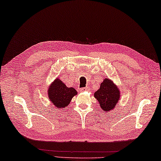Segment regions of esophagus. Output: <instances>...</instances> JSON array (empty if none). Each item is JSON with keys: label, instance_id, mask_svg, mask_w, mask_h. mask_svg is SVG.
Here are the masks:
<instances>
[{"label": "esophagus", "instance_id": "obj_1", "mask_svg": "<svg viewBox=\"0 0 161 161\" xmlns=\"http://www.w3.org/2000/svg\"><path fill=\"white\" fill-rule=\"evenodd\" d=\"M90 91V87H82V88L80 89L81 92H84V91Z\"/></svg>", "mask_w": 161, "mask_h": 161}]
</instances>
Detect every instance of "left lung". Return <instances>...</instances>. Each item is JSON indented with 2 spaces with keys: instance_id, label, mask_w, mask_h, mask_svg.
Returning a JSON list of instances; mask_svg holds the SVG:
<instances>
[{
  "instance_id": "obj_1",
  "label": "left lung",
  "mask_w": 161,
  "mask_h": 161,
  "mask_svg": "<svg viewBox=\"0 0 161 161\" xmlns=\"http://www.w3.org/2000/svg\"><path fill=\"white\" fill-rule=\"evenodd\" d=\"M100 108L105 112L114 108L120 97V91L117 85L109 79H104L100 87L94 93Z\"/></svg>"
}]
</instances>
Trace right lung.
Returning <instances> with one entry per match:
<instances>
[{
	"label": "right lung",
	"mask_w": 161,
	"mask_h": 161,
	"mask_svg": "<svg viewBox=\"0 0 161 161\" xmlns=\"http://www.w3.org/2000/svg\"><path fill=\"white\" fill-rule=\"evenodd\" d=\"M48 98L56 108H64L70 104L71 99L77 94L74 87H68L58 78L49 86Z\"/></svg>",
	"instance_id": "obj_1"
}]
</instances>
